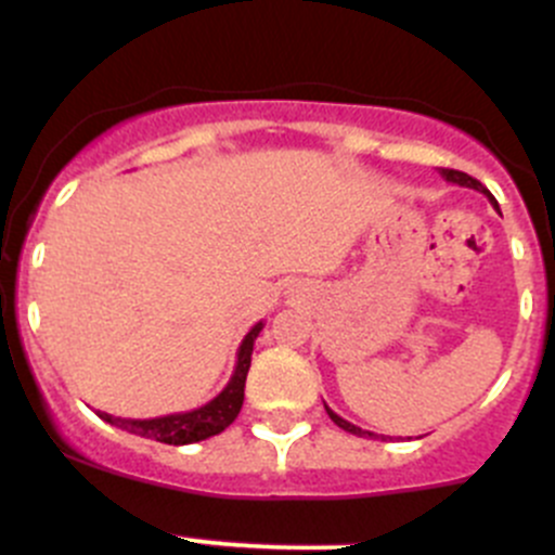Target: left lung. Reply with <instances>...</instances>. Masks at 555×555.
I'll list each match as a JSON object with an SVG mask.
<instances>
[{"label":"left lung","mask_w":555,"mask_h":555,"mask_svg":"<svg viewBox=\"0 0 555 555\" xmlns=\"http://www.w3.org/2000/svg\"><path fill=\"white\" fill-rule=\"evenodd\" d=\"M440 173H443V177L449 179V182H453V184H462V188H473V190H478V193L489 195V198H491V193H489V190H486L483 184L478 182V179H473V177H469V173H464V171H456V169H443V171H440ZM491 204L496 206V201L491 198ZM324 411H327V416L333 418V422L338 424L340 429H346V433L357 435V438H376V435H373V433H367V429H360V427H354V424H351V422H346V418H340L338 413H335V411H330L327 405H324Z\"/></svg>","instance_id":"8db88e82"}]
</instances>
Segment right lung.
<instances>
[{
	"label": "right lung",
	"instance_id": "add662e5",
	"mask_svg": "<svg viewBox=\"0 0 555 555\" xmlns=\"http://www.w3.org/2000/svg\"><path fill=\"white\" fill-rule=\"evenodd\" d=\"M260 330L262 322H257L255 327L244 335L242 346H238L236 367H233L231 382H228L225 389H222L215 400L206 402V405L195 408V411L169 413V416L158 418H120L102 411H99V416H102L106 424H112V427H120L126 429V433L139 435V438L158 440V443L169 446L198 443V440L211 438V435H220L222 429L231 427V424L236 422L238 411H242L244 405L246 373H249L251 349H255V338L260 335Z\"/></svg>",
	"mask_w": 555,
	"mask_h": 555
}]
</instances>
